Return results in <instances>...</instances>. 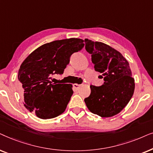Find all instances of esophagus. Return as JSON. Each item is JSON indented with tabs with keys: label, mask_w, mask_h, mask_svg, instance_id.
I'll list each match as a JSON object with an SVG mask.
<instances>
[{
	"label": "esophagus",
	"mask_w": 153,
	"mask_h": 153,
	"mask_svg": "<svg viewBox=\"0 0 153 153\" xmlns=\"http://www.w3.org/2000/svg\"><path fill=\"white\" fill-rule=\"evenodd\" d=\"M80 85H80V84H78V83H75V84L73 85V87H74V88H75V89H79V87H80Z\"/></svg>",
	"instance_id": "esophagus-1"
}]
</instances>
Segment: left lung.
<instances>
[{
    "label": "left lung",
    "instance_id": "8db88e82",
    "mask_svg": "<svg viewBox=\"0 0 153 153\" xmlns=\"http://www.w3.org/2000/svg\"><path fill=\"white\" fill-rule=\"evenodd\" d=\"M85 42L95 71L104 76L103 85H90L91 94L85 102L92 113L101 117H113L123 111L134 94L135 83L129 64L108 45L88 39Z\"/></svg>",
    "mask_w": 153,
    "mask_h": 153
}]
</instances>
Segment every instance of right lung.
Listing matches in <instances>:
<instances>
[{
  "label": "right lung",
  "mask_w": 153,
  "mask_h": 153,
  "mask_svg": "<svg viewBox=\"0 0 153 153\" xmlns=\"http://www.w3.org/2000/svg\"><path fill=\"white\" fill-rule=\"evenodd\" d=\"M80 38L54 40L36 49L26 57L18 71L24 105L40 119L62 114L73 95L71 84H56L52 76L63 74L73 53L84 46Z\"/></svg>",
  "instance_id": "right-lung-1"
}]
</instances>
